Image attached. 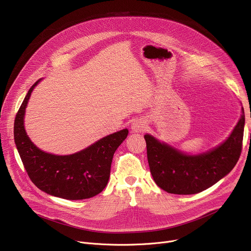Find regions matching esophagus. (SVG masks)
Listing matches in <instances>:
<instances>
[{"mask_svg": "<svg viewBox=\"0 0 251 251\" xmlns=\"http://www.w3.org/2000/svg\"><path fill=\"white\" fill-rule=\"evenodd\" d=\"M146 128H147V123L140 120V119H136V120H134L132 124H131V130H132L134 133L142 132V131L146 130Z\"/></svg>", "mask_w": 251, "mask_h": 251, "instance_id": "1", "label": "esophagus"}]
</instances>
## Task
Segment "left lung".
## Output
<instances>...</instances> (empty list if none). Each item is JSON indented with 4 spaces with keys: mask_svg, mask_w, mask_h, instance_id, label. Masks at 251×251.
I'll return each instance as SVG.
<instances>
[{
    "mask_svg": "<svg viewBox=\"0 0 251 251\" xmlns=\"http://www.w3.org/2000/svg\"><path fill=\"white\" fill-rule=\"evenodd\" d=\"M245 125L244 110L230 135L200 153L184 152L151 134L144 135L148 161L156 185L168 193L195 194L227 176L239 160Z\"/></svg>",
    "mask_w": 251,
    "mask_h": 251,
    "instance_id": "8db88e82",
    "label": "left lung"
}]
</instances>
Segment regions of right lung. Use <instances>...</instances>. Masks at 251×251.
I'll return each instance as SVG.
<instances>
[{"label":"right lung","mask_w":251,"mask_h":251,"mask_svg":"<svg viewBox=\"0 0 251 251\" xmlns=\"http://www.w3.org/2000/svg\"><path fill=\"white\" fill-rule=\"evenodd\" d=\"M28 90L14 122V140L21 161L34 185L42 191L69 201L94 197L107 186L113 155L126 139L128 129L104 136L75 153L59 155L38 149L26 133L24 117L31 92Z\"/></svg>","instance_id":"1"}]
</instances>
